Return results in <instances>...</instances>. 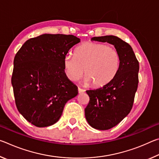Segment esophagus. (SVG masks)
I'll use <instances>...</instances> for the list:
<instances>
[{
    "mask_svg": "<svg viewBox=\"0 0 159 159\" xmlns=\"http://www.w3.org/2000/svg\"><path fill=\"white\" fill-rule=\"evenodd\" d=\"M79 93H85V90H83V89H81V88H79Z\"/></svg>",
    "mask_w": 159,
    "mask_h": 159,
    "instance_id": "esophagus-1",
    "label": "esophagus"
}]
</instances>
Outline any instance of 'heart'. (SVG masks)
I'll list each match as a JSON object with an SVG mask.
<instances>
[{
	"mask_svg": "<svg viewBox=\"0 0 159 159\" xmlns=\"http://www.w3.org/2000/svg\"><path fill=\"white\" fill-rule=\"evenodd\" d=\"M63 65L66 76L76 81L85 74L84 82L94 87H103L116 76L120 57L116 49L100 43L87 42L74 50V56L67 54Z\"/></svg>",
	"mask_w": 159,
	"mask_h": 159,
	"instance_id": "b5f03b06",
	"label": "heart"
}]
</instances>
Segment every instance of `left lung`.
I'll return each mask as SVG.
<instances>
[{
	"label": "left lung",
	"instance_id": "left-lung-1",
	"mask_svg": "<svg viewBox=\"0 0 159 159\" xmlns=\"http://www.w3.org/2000/svg\"><path fill=\"white\" fill-rule=\"evenodd\" d=\"M92 41L114 45L120 57L116 76L98 89L86 90L90 98L85 116L93 128L106 130L118 124L130 113L138 85L139 62L133 48L115 36L93 37Z\"/></svg>",
	"mask_w": 159,
	"mask_h": 159
}]
</instances>
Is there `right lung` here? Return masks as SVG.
<instances>
[{"instance_id": "obj_1", "label": "right lung", "mask_w": 159, "mask_h": 159, "mask_svg": "<svg viewBox=\"0 0 159 159\" xmlns=\"http://www.w3.org/2000/svg\"><path fill=\"white\" fill-rule=\"evenodd\" d=\"M80 42L73 35L45 34L26 41L14 59L12 85L19 112L36 127L57 123L78 87L66 76L63 60Z\"/></svg>"}]
</instances>
